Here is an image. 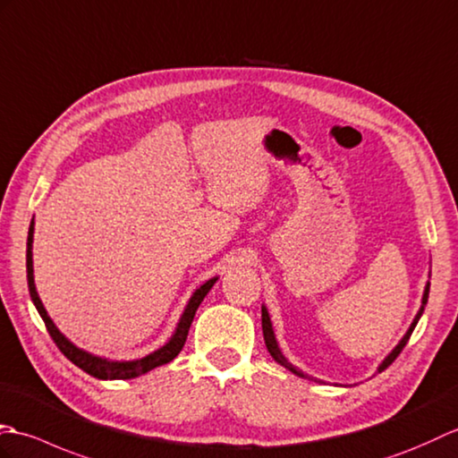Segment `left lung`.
Masks as SVG:
<instances>
[{
	"instance_id": "8db88e82",
	"label": "left lung",
	"mask_w": 458,
	"mask_h": 458,
	"mask_svg": "<svg viewBox=\"0 0 458 458\" xmlns=\"http://www.w3.org/2000/svg\"><path fill=\"white\" fill-rule=\"evenodd\" d=\"M428 298H429V282H428V286H425V292H423V301H421V308H420L418 315H415V319H413V323L410 325L408 333H405V335H403V339L398 343V347H395V349L388 354V357L384 359V362L380 364V369H378L380 372L388 369L390 364L395 360V357H398V354L403 351L405 344H408V341H410V337H411V333H413V329H415V325H418V321H420V318H421V313H423L425 306H428ZM262 333H264V343H267V349H268V352L272 354V359H274V360L280 362L282 367H284V369H288L290 372L301 376V378H310L308 374H303L301 370H298L296 367H293V364H290V362L286 360V357H284V354L280 352V349H278V343H276V337H274L272 323H270V318H268V311H267V308H262ZM315 382H318V380H315Z\"/></svg>"
}]
</instances>
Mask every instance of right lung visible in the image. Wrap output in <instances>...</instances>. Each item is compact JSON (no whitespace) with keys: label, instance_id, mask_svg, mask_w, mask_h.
<instances>
[{"label":"right lung","instance_id":"add662e5","mask_svg":"<svg viewBox=\"0 0 458 458\" xmlns=\"http://www.w3.org/2000/svg\"><path fill=\"white\" fill-rule=\"evenodd\" d=\"M33 223H30V229H29V239H27V282H29V293H30V300H33L37 311L40 313V318H43L45 325H47V331L53 341L56 343V347L60 349V352L64 354V357L74 362L78 369H82L84 372H88L89 376H94V378L99 380H129V378H137L140 374H147L148 370L162 367V364H166L170 360H174L178 357V352L184 347V343L188 339V331H190V325L194 321V315L199 308V303L203 301V298L208 296V292L211 290L213 284H216L217 278H211L208 280L203 286H199L194 296L190 298L188 306L182 313L178 327L172 335L170 341L165 344V347H160L158 351L147 354V357L139 359V360H125V362H114V360H107V359H99L94 357V354H89L82 349H78L76 344L70 343L63 333L56 329V325L53 323V319L48 318V313L43 306V301H40L37 288H35V278H33Z\"/></svg>","mask_w":458,"mask_h":458}]
</instances>
